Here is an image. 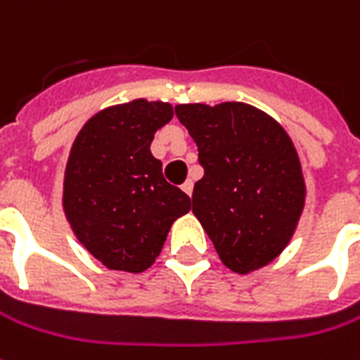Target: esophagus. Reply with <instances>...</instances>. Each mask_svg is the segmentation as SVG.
I'll return each mask as SVG.
<instances>
[{"instance_id":"1","label":"esophagus","mask_w":360,"mask_h":360,"mask_svg":"<svg viewBox=\"0 0 360 360\" xmlns=\"http://www.w3.org/2000/svg\"><path fill=\"white\" fill-rule=\"evenodd\" d=\"M181 189L185 191V193H187V195H189V197H191V195H193V181H191V179L185 181V183H183V187H181Z\"/></svg>"}]
</instances>
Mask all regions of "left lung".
Listing matches in <instances>:
<instances>
[{
  "label": "left lung",
  "instance_id": "1",
  "mask_svg": "<svg viewBox=\"0 0 360 360\" xmlns=\"http://www.w3.org/2000/svg\"><path fill=\"white\" fill-rule=\"evenodd\" d=\"M175 114L195 139L205 169L193 189V212L222 264L238 274L270 264L288 246L305 200L290 136L242 102L179 104Z\"/></svg>",
  "mask_w": 360,
  "mask_h": 360
}]
</instances>
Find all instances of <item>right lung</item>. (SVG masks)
<instances>
[{
    "mask_svg": "<svg viewBox=\"0 0 360 360\" xmlns=\"http://www.w3.org/2000/svg\"><path fill=\"white\" fill-rule=\"evenodd\" d=\"M173 118L167 102L143 98L98 112L78 131L65 171L63 207L77 238L110 270L143 272L191 199L163 177L149 151Z\"/></svg>",
    "mask_w": 360,
    "mask_h": 360,
    "instance_id": "right-lung-1",
    "label": "right lung"
}]
</instances>
